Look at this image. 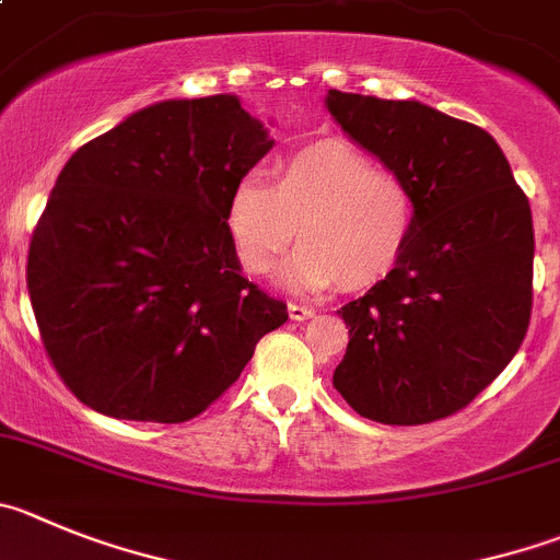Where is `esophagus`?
<instances>
[{
	"instance_id": "esophagus-1",
	"label": "esophagus",
	"mask_w": 560,
	"mask_h": 560,
	"mask_svg": "<svg viewBox=\"0 0 560 560\" xmlns=\"http://www.w3.org/2000/svg\"><path fill=\"white\" fill-rule=\"evenodd\" d=\"M314 314H316L314 307L305 305V302H289V316L294 322H305V319H311Z\"/></svg>"
}]
</instances>
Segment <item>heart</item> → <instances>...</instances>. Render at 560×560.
Masks as SVG:
<instances>
[{
  "label": "heart",
  "mask_w": 560,
  "mask_h": 560,
  "mask_svg": "<svg viewBox=\"0 0 560 560\" xmlns=\"http://www.w3.org/2000/svg\"><path fill=\"white\" fill-rule=\"evenodd\" d=\"M413 224L408 183L343 141L289 152L271 183L246 174L224 202V230L246 275H266L300 235L280 271L294 289H372L397 269Z\"/></svg>",
  "instance_id": "heart-1"
}]
</instances>
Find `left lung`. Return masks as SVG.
I'll return each instance as SVG.
<instances>
[{"label": "left lung", "mask_w": 560, "mask_h": 560, "mask_svg": "<svg viewBox=\"0 0 560 560\" xmlns=\"http://www.w3.org/2000/svg\"><path fill=\"white\" fill-rule=\"evenodd\" d=\"M325 105L417 199L397 269L338 311L350 343L332 386L372 422H435L466 408L522 347L530 202L483 127L413 100L327 91Z\"/></svg>", "instance_id": "left-lung-1"}]
</instances>
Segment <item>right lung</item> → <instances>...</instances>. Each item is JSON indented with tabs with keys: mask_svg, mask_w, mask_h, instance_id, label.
Wrapping results in <instances>:
<instances>
[{
	"mask_svg": "<svg viewBox=\"0 0 560 560\" xmlns=\"http://www.w3.org/2000/svg\"><path fill=\"white\" fill-rule=\"evenodd\" d=\"M271 147L238 96L217 94L143 107L69 158L30 241L27 291L80 402L188 422L285 325L224 230L230 191Z\"/></svg>",
	"mask_w": 560,
	"mask_h": 560,
	"instance_id": "add662e5",
	"label": "right lung"
}]
</instances>
